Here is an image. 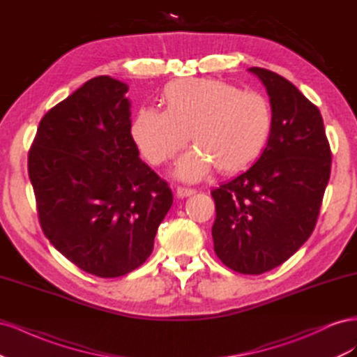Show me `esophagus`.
Instances as JSON below:
<instances>
[{
  "instance_id": "1",
  "label": "esophagus",
  "mask_w": 357,
  "mask_h": 357,
  "mask_svg": "<svg viewBox=\"0 0 357 357\" xmlns=\"http://www.w3.org/2000/svg\"><path fill=\"white\" fill-rule=\"evenodd\" d=\"M176 192H177V195H178L180 198H186V197L193 195V193H195L197 190H195V189H190V188H183V186H178V188L176 189Z\"/></svg>"
}]
</instances>
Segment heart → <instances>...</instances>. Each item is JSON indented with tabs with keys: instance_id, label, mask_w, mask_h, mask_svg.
<instances>
[{
	"instance_id": "1",
	"label": "heart",
	"mask_w": 357,
	"mask_h": 357,
	"mask_svg": "<svg viewBox=\"0 0 357 357\" xmlns=\"http://www.w3.org/2000/svg\"><path fill=\"white\" fill-rule=\"evenodd\" d=\"M167 110L142 107L131 134L144 159L165 164L192 135L198 147L183 155L177 176L198 180L215 165L222 172L238 171L265 149L273 129V109L256 91L215 79H181L167 84Z\"/></svg>"
}]
</instances>
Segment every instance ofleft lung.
I'll return each instance as SVG.
<instances>
[{"label": "left lung", "mask_w": 357, "mask_h": 357, "mask_svg": "<svg viewBox=\"0 0 357 357\" xmlns=\"http://www.w3.org/2000/svg\"><path fill=\"white\" fill-rule=\"evenodd\" d=\"M250 71L269 95L271 135L250 168L211 190V235L226 266L259 275L286 262L314 231L332 153L317 107L277 73Z\"/></svg>", "instance_id": "obj_1"}]
</instances>
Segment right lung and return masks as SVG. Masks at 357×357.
<instances>
[{
    "label": "right lung",
    "mask_w": 357,
    "mask_h": 357,
    "mask_svg": "<svg viewBox=\"0 0 357 357\" xmlns=\"http://www.w3.org/2000/svg\"><path fill=\"white\" fill-rule=\"evenodd\" d=\"M126 92L109 75L86 82L43 116L28 153L43 232L101 278L146 262L172 205L168 183L139 159Z\"/></svg>",
    "instance_id": "1"
}]
</instances>
